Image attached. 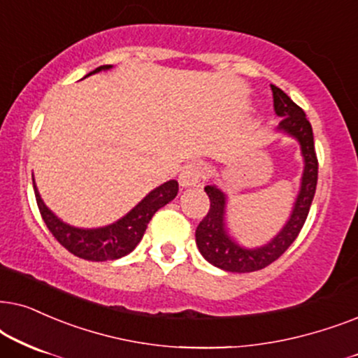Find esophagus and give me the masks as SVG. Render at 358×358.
Returning a JSON list of instances; mask_svg holds the SVG:
<instances>
[{
  "instance_id": "esophagus-1",
  "label": "esophagus",
  "mask_w": 358,
  "mask_h": 358,
  "mask_svg": "<svg viewBox=\"0 0 358 358\" xmlns=\"http://www.w3.org/2000/svg\"><path fill=\"white\" fill-rule=\"evenodd\" d=\"M204 180H206V170H204L201 164H196V162L185 165L178 175V182L183 188L201 187Z\"/></svg>"
}]
</instances>
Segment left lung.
<instances>
[{"mask_svg": "<svg viewBox=\"0 0 358 358\" xmlns=\"http://www.w3.org/2000/svg\"><path fill=\"white\" fill-rule=\"evenodd\" d=\"M273 92V106L278 117H283L276 127L278 134L292 137L298 142L303 157V173L299 192L294 199L292 214L273 239L260 247H245L229 234L226 224L227 194L216 185H208L209 213L196 227V245L201 255L209 264L224 271L232 273H249L262 270L275 262L296 239L306 221L317 185V159L314 150L313 127L306 119V114L293 99L282 90L271 85Z\"/></svg>", "mask_w": 358, "mask_h": 358, "instance_id": "obj_1", "label": "left lung"}]
</instances>
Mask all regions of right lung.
I'll list each match as a JSON object with an SVG mask.
<instances>
[{
	"instance_id": "obj_1",
	"label": "right lung",
	"mask_w": 358,
	"mask_h": 358,
	"mask_svg": "<svg viewBox=\"0 0 358 358\" xmlns=\"http://www.w3.org/2000/svg\"><path fill=\"white\" fill-rule=\"evenodd\" d=\"M111 69L113 65H101L93 71H90L87 76ZM32 185H34L37 206H39L42 219H44L47 227H49L52 236L73 255L92 262L116 260L131 254L141 242L152 216L160 208H164L165 204H169L171 199H175L176 193H178V182L176 180H169V182L162 183L160 187L152 189L149 194H145L121 219H117L113 224H108V226L88 229L71 226V224L62 221L54 211L47 208L44 199L41 198L34 175H32Z\"/></svg>"
}]
</instances>
